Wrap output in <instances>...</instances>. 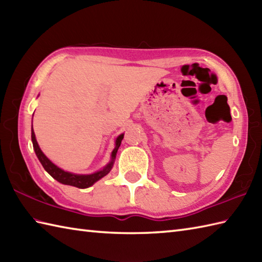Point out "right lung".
Returning a JSON list of instances; mask_svg holds the SVG:
<instances>
[{
	"label": "right lung",
	"instance_id": "obj_1",
	"mask_svg": "<svg viewBox=\"0 0 262 262\" xmlns=\"http://www.w3.org/2000/svg\"><path fill=\"white\" fill-rule=\"evenodd\" d=\"M122 138H124V134H121L117 137L116 147L113 151V153H111L110 163L105 166L103 170L96 172V173H93V174H74V173H71V172H66L62 169H59L58 166L55 165L53 162H51V161L46 158V155L41 152L40 147H39V145H38V143L36 141L35 132H33V128L31 127V140H32V144H33V149H35L37 158L39 161H40V163L42 164L43 169H45L48 173L54 178V179H56L58 182L63 183V185L73 186V187L81 188V189H84V188L92 186L94 182H97L98 180L101 179L102 177L109 173V171L111 170V168H113V165H114L116 154L120 146Z\"/></svg>",
	"mask_w": 262,
	"mask_h": 262
}]
</instances>
